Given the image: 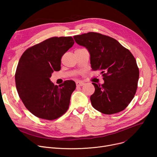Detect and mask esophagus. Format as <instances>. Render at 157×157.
<instances>
[{
  "label": "esophagus",
  "mask_w": 157,
  "mask_h": 157,
  "mask_svg": "<svg viewBox=\"0 0 157 157\" xmlns=\"http://www.w3.org/2000/svg\"><path fill=\"white\" fill-rule=\"evenodd\" d=\"M84 85H85V83H83V81H77V82H76V86H83Z\"/></svg>",
  "instance_id": "34e87169"
}]
</instances>
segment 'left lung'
Wrapping results in <instances>:
<instances>
[{
	"label": "left lung",
	"instance_id": "left-lung-1",
	"mask_svg": "<svg viewBox=\"0 0 157 157\" xmlns=\"http://www.w3.org/2000/svg\"><path fill=\"white\" fill-rule=\"evenodd\" d=\"M73 37L88 49L92 70L102 71L104 83H92V106L105 114L124 110L134 97L139 76L133 55L116 39L99 33L88 32Z\"/></svg>",
	"mask_w": 157,
	"mask_h": 157
}]
</instances>
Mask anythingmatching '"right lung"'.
Listing matches in <instances>:
<instances>
[{
	"mask_svg": "<svg viewBox=\"0 0 157 157\" xmlns=\"http://www.w3.org/2000/svg\"><path fill=\"white\" fill-rule=\"evenodd\" d=\"M74 43L72 37H51L28 48L20 58L16 90L26 108L39 118L53 120L69 109L75 82L67 80L58 86L49 78L60 70L62 57Z\"/></svg>",
	"mask_w": 157,
	"mask_h": 157,
	"instance_id": "1",
	"label": "right lung"
}]
</instances>
